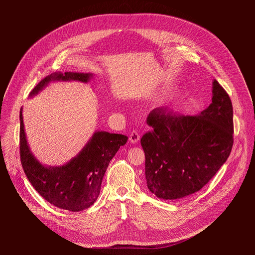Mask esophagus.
<instances>
[{"mask_svg": "<svg viewBox=\"0 0 255 255\" xmlns=\"http://www.w3.org/2000/svg\"><path fill=\"white\" fill-rule=\"evenodd\" d=\"M129 140L131 143H137L140 140V133L137 130H132L129 135Z\"/></svg>", "mask_w": 255, "mask_h": 255, "instance_id": "obj_1", "label": "esophagus"}]
</instances>
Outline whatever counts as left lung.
Segmentation results:
<instances>
[{
  "mask_svg": "<svg viewBox=\"0 0 255 255\" xmlns=\"http://www.w3.org/2000/svg\"><path fill=\"white\" fill-rule=\"evenodd\" d=\"M210 106L197 116L156 108L147 117L153 128L141 138L148 190L163 200L199 192L220 169L233 146L231 100L216 80Z\"/></svg>",
  "mask_w": 255,
  "mask_h": 255,
  "instance_id": "obj_1",
  "label": "left lung"
}]
</instances>
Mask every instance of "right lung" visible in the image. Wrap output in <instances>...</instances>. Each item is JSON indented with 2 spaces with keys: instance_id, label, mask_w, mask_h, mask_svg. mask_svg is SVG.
Wrapping results in <instances>:
<instances>
[{
  "instance_id": "obj_1",
  "label": "right lung",
  "mask_w": 255,
  "mask_h": 255,
  "mask_svg": "<svg viewBox=\"0 0 255 255\" xmlns=\"http://www.w3.org/2000/svg\"><path fill=\"white\" fill-rule=\"evenodd\" d=\"M92 74L54 72L44 78L30 93L38 94L54 81L88 83ZM128 137L105 131L95 132L82 151L62 166H45L34 157L28 146L22 110L20 111V158L24 172L38 194L53 206L80 212L91 207L98 199L107 167Z\"/></svg>"
}]
</instances>
